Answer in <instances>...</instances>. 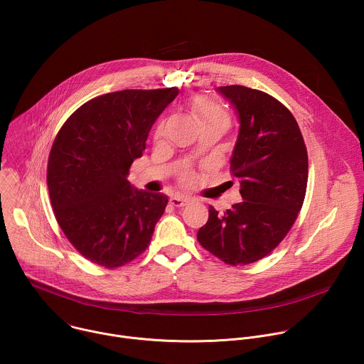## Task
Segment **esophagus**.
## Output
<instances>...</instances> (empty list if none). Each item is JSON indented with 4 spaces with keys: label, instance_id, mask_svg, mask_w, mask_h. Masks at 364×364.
I'll use <instances>...</instances> for the list:
<instances>
[{
    "label": "esophagus",
    "instance_id": "obj_1",
    "mask_svg": "<svg viewBox=\"0 0 364 364\" xmlns=\"http://www.w3.org/2000/svg\"><path fill=\"white\" fill-rule=\"evenodd\" d=\"M170 203H171L174 207H183V205H186V204L188 203V197H184V196H178V194H176V196H171Z\"/></svg>",
    "mask_w": 364,
    "mask_h": 364
}]
</instances>
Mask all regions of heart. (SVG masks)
<instances>
[{"label": "heart", "instance_id": "1", "mask_svg": "<svg viewBox=\"0 0 364 364\" xmlns=\"http://www.w3.org/2000/svg\"><path fill=\"white\" fill-rule=\"evenodd\" d=\"M193 109H194V117H196V119L198 122L207 121V119H216V121H223V122L229 124L228 112L220 105H218L216 102H213L210 99H205V97L196 99L194 105H193ZM160 132H161V129H159V134ZM183 180L184 181H190L191 176L186 174L183 177Z\"/></svg>", "mask_w": 364, "mask_h": 364}]
</instances>
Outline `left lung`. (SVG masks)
<instances>
[{
	"mask_svg": "<svg viewBox=\"0 0 364 364\" xmlns=\"http://www.w3.org/2000/svg\"><path fill=\"white\" fill-rule=\"evenodd\" d=\"M236 111L239 132L230 168L242 201L225 213L209 207L200 245L229 265H247L271 253L301 210L308 155L292 114L271 95L240 85L216 89Z\"/></svg>",
	"mask_w": 364,
	"mask_h": 364,
	"instance_id": "left-lung-1",
	"label": "left lung"
}]
</instances>
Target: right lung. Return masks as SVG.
<instances>
[{
    "label": "right lung",
    "instance_id": "obj_1",
    "mask_svg": "<svg viewBox=\"0 0 364 364\" xmlns=\"http://www.w3.org/2000/svg\"><path fill=\"white\" fill-rule=\"evenodd\" d=\"M177 87L119 90L75 111L50 151L47 187L59 226L90 262L118 268L141 255L168 197L128 181L148 134Z\"/></svg>",
    "mask_w": 364,
    "mask_h": 364
}]
</instances>
